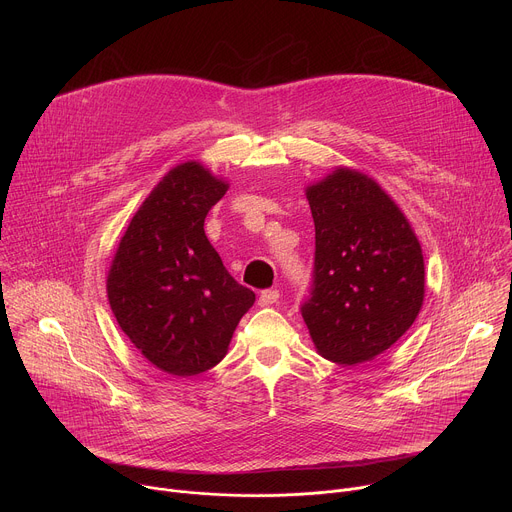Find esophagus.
Segmentation results:
<instances>
[{
    "label": "esophagus",
    "mask_w": 512,
    "mask_h": 512,
    "mask_svg": "<svg viewBox=\"0 0 512 512\" xmlns=\"http://www.w3.org/2000/svg\"><path fill=\"white\" fill-rule=\"evenodd\" d=\"M279 300V291L277 289H263L259 296V306H271Z\"/></svg>",
    "instance_id": "34e87169"
}]
</instances>
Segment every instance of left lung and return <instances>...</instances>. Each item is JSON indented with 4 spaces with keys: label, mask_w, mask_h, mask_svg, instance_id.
I'll use <instances>...</instances> for the list:
<instances>
[{
    "label": "left lung",
    "mask_w": 512,
    "mask_h": 512,
    "mask_svg": "<svg viewBox=\"0 0 512 512\" xmlns=\"http://www.w3.org/2000/svg\"><path fill=\"white\" fill-rule=\"evenodd\" d=\"M306 196L316 255L304 322L324 358L373 360L411 328L423 306L421 245L401 208L367 174L336 168Z\"/></svg>",
    "instance_id": "obj_1"
}]
</instances>
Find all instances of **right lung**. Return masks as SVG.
Returning <instances> with one entry per match:
<instances>
[{
    "label": "right lung",
    "mask_w": 512,
    "mask_h": 512,
    "mask_svg": "<svg viewBox=\"0 0 512 512\" xmlns=\"http://www.w3.org/2000/svg\"><path fill=\"white\" fill-rule=\"evenodd\" d=\"M229 184L200 162L172 168L133 214L107 275L119 328L154 367L194 377L221 362L255 294L204 235Z\"/></svg>",
    "instance_id": "1"
}]
</instances>
